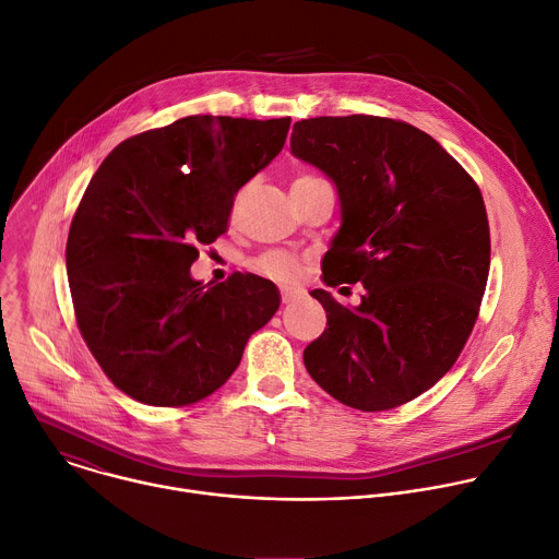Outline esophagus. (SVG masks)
I'll use <instances>...</instances> for the list:
<instances>
[{
    "mask_svg": "<svg viewBox=\"0 0 559 559\" xmlns=\"http://www.w3.org/2000/svg\"><path fill=\"white\" fill-rule=\"evenodd\" d=\"M301 293H304L301 288H282V301H284V304H290V301L299 299Z\"/></svg>",
    "mask_w": 559,
    "mask_h": 559,
    "instance_id": "esophagus-1",
    "label": "esophagus"
}]
</instances>
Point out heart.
<instances>
[{
	"label": "heart",
	"mask_w": 559,
	"mask_h": 559,
	"mask_svg": "<svg viewBox=\"0 0 559 559\" xmlns=\"http://www.w3.org/2000/svg\"><path fill=\"white\" fill-rule=\"evenodd\" d=\"M320 181H326L322 179L320 175L316 173H299L293 183H290V193L297 191V189H306V186H313V183H320ZM253 269L260 271L262 275L271 277V280H277V282H293L297 280L299 275V262L290 255V253H284V251H269V253H262L255 262H253Z\"/></svg>",
	"instance_id": "b5f03b06"
}]
</instances>
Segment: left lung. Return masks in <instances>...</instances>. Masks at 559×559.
<instances>
[{
    "instance_id": "left-lung-1",
    "label": "left lung",
    "mask_w": 559,
    "mask_h": 559,
    "mask_svg": "<svg viewBox=\"0 0 559 559\" xmlns=\"http://www.w3.org/2000/svg\"><path fill=\"white\" fill-rule=\"evenodd\" d=\"M290 151L324 170L342 202L324 284H364L357 308L311 293L326 329L306 346V370L350 408H397L449 373L477 322L490 266L479 186L430 135L391 117L295 121Z\"/></svg>"
}]
</instances>
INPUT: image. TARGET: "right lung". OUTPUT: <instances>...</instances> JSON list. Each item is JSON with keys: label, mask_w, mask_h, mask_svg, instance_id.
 <instances>
[{"label": "right lung", "mask_w": 559, "mask_h": 559, "mask_svg": "<svg viewBox=\"0 0 559 559\" xmlns=\"http://www.w3.org/2000/svg\"><path fill=\"white\" fill-rule=\"evenodd\" d=\"M290 117L191 115L123 140L73 215L67 271L78 329L106 378L148 406L215 393L280 308L273 282L191 277L241 186L282 151Z\"/></svg>", "instance_id": "obj_1"}]
</instances>
